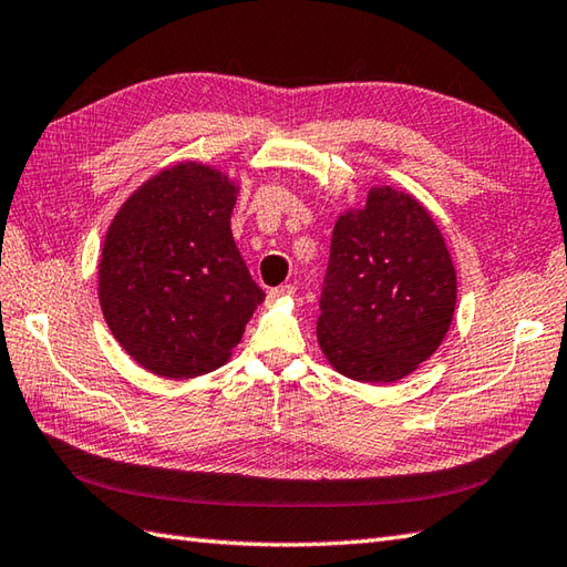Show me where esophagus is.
I'll return each mask as SVG.
<instances>
[{"mask_svg": "<svg viewBox=\"0 0 567 567\" xmlns=\"http://www.w3.org/2000/svg\"><path fill=\"white\" fill-rule=\"evenodd\" d=\"M296 293V288L291 284H284V286H276L269 291V298H291Z\"/></svg>", "mask_w": 567, "mask_h": 567, "instance_id": "esophagus-1", "label": "esophagus"}]
</instances>
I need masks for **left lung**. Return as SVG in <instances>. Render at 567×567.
I'll return each instance as SVG.
<instances>
[{
	"mask_svg": "<svg viewBox=\"0 0 567 567\" xmlns=\"http://www.w3.org/2000/svg\"><path fill=\"white\" fill-rule=\"evenodd\" d=\"M456 308V269L417 198L371 188L339 216L327 261L318 342L347 379L393 383L430 359Z\"/></svg>",
	"mask_w": 567,
	"mask_h": 567,
	"instance_id": "obj_1",
	"label": "left lung"
}]
</instances>
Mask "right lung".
I'll use <instances>...</instances> for the list:
<instances>
[{
    "mask_svg": "<svg viewBox=\"0 0 567 567\" xmlns=\"http://www.w3.org/2000/svg\"><path fill=\"white\" fill-rule=\"evenodd\" d=\"M237 186L182 162L125 200L99 261L109 330L143 369L194 379L230 359L264 300L233 240Z\"/></svg>",
    "mask_w": 567,
    "mask_h": 567,
    "instance_id": "1",
    "label": "right lung"
}]
</instances>
